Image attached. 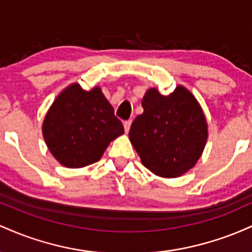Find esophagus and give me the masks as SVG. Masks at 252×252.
<instances>
[{
  "mask_svg": "<svg viewBox=\"0 0 252 252\" xmlns=\"http://www.w3.org/2000/svg\"><path fill=\"white\" fill-rule=\"evenodd\" d=\"M123 126H124V130H126V132H129L130 126H131V121H126V122L123 123Z\"/></svg>",
  "mask_w": 252,
  "mask_h": 252,
  "instance_id": "1",
  "label": "esophagus"
}]
</instances>
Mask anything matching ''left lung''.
Returning a JSON list of instances; mask_svg holds the SVG:
<instances>
[{
  "label": "left lung",
  "mask_w": 252,
  "mask_h": 252,
  "mask_svg": "<svg viewBox=\"0 0 252 252\" xmlns=\"http://www.w3.org/2000/svg\"><path fill=\"white\" fill-rule=\"evenodd\" d=\"M142 108L129 138L143 166L162 178H178L194 167L207 140L206 118L195 97L181 85L168 96L149 89Z\"/></svg>",
  "instance_id": "obj_1"
}]
</instances>
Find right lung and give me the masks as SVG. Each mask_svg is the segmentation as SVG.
<instances>
[{
    "label": "right lung",
    "mask_w": 252,
    "mask_h": 252,
    "mask_svg": "<svg viewBox=\"0 0 252 252\" xmlns=\"http://www.w3.org/2000/svg\"><path fill=\"white\" fill-rule=\"evenodd\" d=\"M124 132L100 88L85 91L72 84L56 98L42 124L45 142L63 166L97 162L112 140Z\"/></svg>",
    "instance_id": "1"
}]
</instances>
